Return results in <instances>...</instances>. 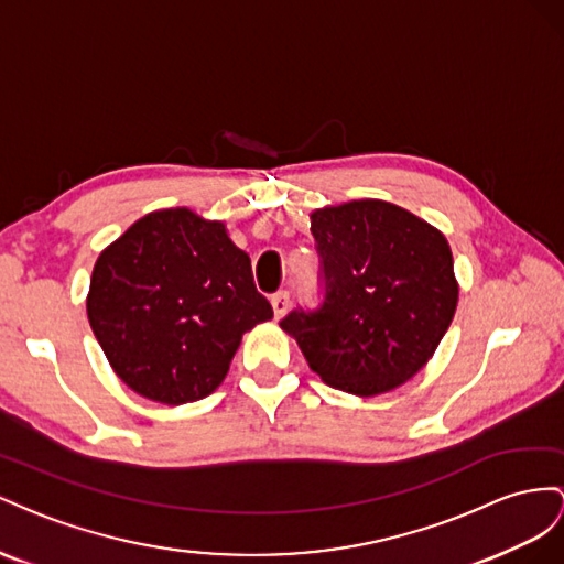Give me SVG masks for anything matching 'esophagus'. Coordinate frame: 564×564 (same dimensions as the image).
Returning <instances> with one entry per match:
<instances>
[{
  "mask_svg": "<svg viewBox=\"0 0 564 564\" xmlns=\"http://www.w3.org/2000/svg\"><path fill=\"white\" fill-rule=\"evenodd\" d=\"M288 302H291V297H288L285 291H279L276 295L271 297V307H273V314H276V318H281L288 312Z\"/></svg>",
  "mask_w": 564,
  "mask_h": 564,
  "instance_id": "34e87169",
  "label": "esophagus"
}]
</instances>
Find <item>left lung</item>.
<instances>
[{"mask_svg":"<svg viewBox=\"0 0 564 564\" xmlns=\"http://www.w3.org/2000/svg\"><path fill=\"white\" fill-rule=\"evenodd\" d=\"M324 264L318 312H291L281 328L330 388L378 397L401 388L432 359L458 307L446 236L378 198L310 215Z\"/></svg>","mask_w":564,"mask_h":564,"instance_id":"left-lung-1","label":"left lung"}]
</instances>
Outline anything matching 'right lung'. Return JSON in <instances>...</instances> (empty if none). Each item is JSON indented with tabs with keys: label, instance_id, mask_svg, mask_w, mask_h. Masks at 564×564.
Listing matches in <instances>:
<instances>
[{
	"label": "right lung",
	"instance_id": "right-lung-1",
	"mask_svg": "<svg viewBox=\"0 0 564 564\" xmlns=\"http://www.w3.org/2000/svg\"><path fill=\"white\" fill-rule=\"evenodd\" d=\"M87 316L127 388L182 406L219 388L243 335L273 312L227 224L167 207L96 257Z\"/></svg>",
	"mask_w": 564,
	"mask_h": 564
}]
</instances>
